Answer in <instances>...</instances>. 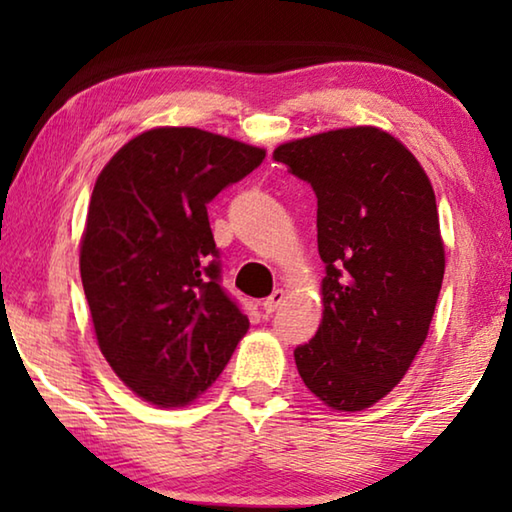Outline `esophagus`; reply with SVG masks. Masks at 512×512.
I'll return each mask as SVG.
<instances>
[{
  "label": "esophagus",
  "instance_id": "esophagus-1",
  "mask_svg": "<svg viewBox=\"0 0 512 512\" xmlns=\"http://www.w3.org/2000/svg\"><path fill=\"white\" fill-rule=\"evenodd\" d=\"M284 302V291L282 289H275L271 296H268L264 302H262V307H264V311L266 314H273V311L280 307Z\"/></svg>",
  "mask_w": 512,
  "mask_h": 512
}]
</instances>
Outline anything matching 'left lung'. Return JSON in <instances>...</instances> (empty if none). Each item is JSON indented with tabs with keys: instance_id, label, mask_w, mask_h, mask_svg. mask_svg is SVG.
Returning <instances> with one entry per match:
<instances>
[{
	"instance_id": "obj_1",
	"label": "left lung",
	"mask_w": 512,
	"mask_h": 512,
	"mask_svg": "<svg viewBox=\"0 0 512 512\" xmlns=\"http://www.w3.org/2000/svg\"><path fill=\"white\" fill-rule=\"evenodd\" d=\"M318 198L323 323L293 350L302 381L336 411L368 409L400 384L427 339L445 248L427 173L375 126L277 146Z\"/></svg>"
}]
</instances>
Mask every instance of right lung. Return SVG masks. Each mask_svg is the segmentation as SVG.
I'll return each mask as SVG.
<instances>
[{
  "label": "right lung",
  "mask_w": 512,
  "mask_h": 512,
  "mask_svg": "<svg viewBox=\"0 0 512 512\" xmlns=\"http://www.w3.org/2000/svg\"><path fill=\"white\" fill-rule=\"evenodd\" d=\"M266 158L201 128H153L99 173L81 241V280L99 348L155 406L210 388L248 332L221 287L207 203Z\"/></svg>",
  "instance_id": "right-lung-1"
}]
</instances>
